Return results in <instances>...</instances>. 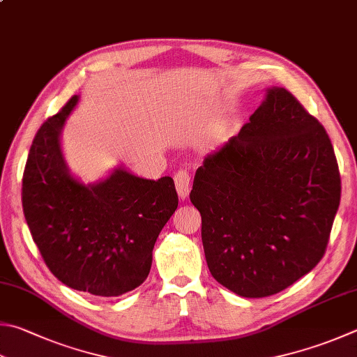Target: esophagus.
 Returning <instances> with one entry per match:
<instances>
[{"label": "esophagus", "instance_id": "obj_1", "mask_svg": "<svg viewBox=\"0 0 357 357\" xmlns=\"http://www.w3.org/2000/svg\"><path fill=\"white\" fill-rule=\"evenodd\" d=\"M174 181H176V190L178 192V197L183 200L188 197L191 190V176L186 171H178L174 177Z\"/></svg>", "mask_w": 357, "mask_h": 357}]
</instances>
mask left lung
<instances>
[{
    "label": "left lung",
    "instance_id": "left-lung-1",
    "mask_svg": "<svg viewBox=\"0 0 357 357\" xmlns=\"http://www.w3.org/2000/svg\"><path fill=\"white\" fill-rule=\"evenodd\" d=\"M192 205L214 280L239 297L278 294L324 258L340 204L325 127L271 86L236 137L196 171Z\"/></svg>",
    "mask_w": 357,
    "mask_h": 357
}]
</instances>
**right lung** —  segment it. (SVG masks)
Listing matches in <instances>:
<instances>
[{"label": "right lung", "instance_id": "1", "mask_svg": "<svg viewBox=\"0 0 357 357\" xmlns=\"http://www.w3.org/2000/svg\"><path fill=\"white\" fill-rule=\"evenodd\" d=\"M73 96L32 141L23 174L26 222L54 277L71 289L118 297L143 284L160 231L177 210L171 177L147 180L118 166L85 185L70 172L60 133Z\"/></svg>", "mask_w": 357, "mask_h": 357}]
</instances>
